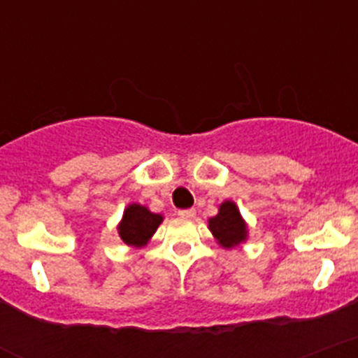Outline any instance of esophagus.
Listing matches in <instances>:
<instances>
[{
  "label": "esophagus",
  "mask_w": 358,
  "mask_h": 358,
  "mask_svg": "<svg viewBox=\"0 0 358 358\" xmlns=\"http://www.w3.org/2000/svg\"><path fill=\"white\" fill-rule=\"evenodd\" d=\"M178 215H179V217H182V219H194V215H196V210H194V208L179 210Z\"/></svg>",
  "instance_id": "obj_1"
}]
</instances>
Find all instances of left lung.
Returning <instances> with one entry per match:
<instances>
[{
	"instance_id": "left-lung-1",
	"label": "left lung",
	"mask_w": 358,
	"mask_h": 358,
	"mask_svg": "<svg viewBox=\"0 0 358 358\" xmlns=\"http://www.w3.org/2000/svg\"><path fill=\"white\" fill-rule=\"evenodd\" d=\"M208 229L215 241L226 250L238 248L248 239V224L233 200H226L219 205L217 215L208 219Z\"/></svg>"
}]
</instances>
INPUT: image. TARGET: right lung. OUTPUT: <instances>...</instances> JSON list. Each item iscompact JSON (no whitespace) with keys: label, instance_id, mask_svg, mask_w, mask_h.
<instances>
[{"label":"right lung","instance_id":"1","mask_svg":"<svg viewBox=\"0 0 358 358\" xmlns=\"http://www.w3.org/2000/svg\"><path fill=\"white\" fill-rule=\"evenodd\" d=\"M162 222H164L162 213H155L148 206L141 203H131L125 206L122 220L117 226V231L125 245L132 246V248H143L148 245Z\"/></svg>","mask_w":358,"mask_h":358}]
</instances>
